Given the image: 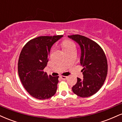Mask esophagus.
I'll return each mask as SVG.
<instances>
[{"label":"esophagus","mask_w":122,"mask_h":122,"mask_svg":"<svg viewBox=\"0 0 122 122\" xmlns=\"http://www.w3.org/2000/svg\"><path fill=\"white\" fill-rule=\"evenodd\" d=\"M60 78H61V79H62V80H65V79H66L67 78H68V77L65 76H60Z\"/></svg>","instance_id":"obj_1"}]
</instances>
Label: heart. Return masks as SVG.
Wrapping results in <instances>:
<instances>
[{
  "label": "heart",
  "mask_w": 122,
  "mask_h": 122,
  "mask_svg": "<svg viewBox=\"0 0 122 122\" xmlns=\"http://www.w3.org/2000/svg\"><path fill=\"white\" fill-rule=\"evenodd\" d=\"M62 47L64 50H65L72 48V47H75V45L70 41H65L62 43Z\"/></svg>",
  "instance_id": "b5f03b06"
}]
</instances>
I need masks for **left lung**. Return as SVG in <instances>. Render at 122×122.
<instances>
[{
    "instance_id": "left-lung-1",
    "label": "left lung",
    "mask_w": 122,
    "mask_h": 122,
    "mask_svg": "<svg viewBox=\"0 0 122 122\" xmlns=\"http://www.w3.org/2000/svg\"><path fill=\"white\" fill-rule=\"evenodd\" d=\"M80 46V62L83 67V79L77 77L73 86L74 93L81 97H87L96 93L104 84L108 71L107 60L102 47L88 38L80 35L68 36Z\"/></svg>"
}]
</instances>
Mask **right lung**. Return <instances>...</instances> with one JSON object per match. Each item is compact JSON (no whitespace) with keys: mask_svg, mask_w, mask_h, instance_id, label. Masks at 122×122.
I'll return each instance as SVG.
<instances>
[{"mask_svg":"<svg viewBox=\"0 0 122 122\" xmlns=\"http://www.w3.org/2000/svg\"><path fill=\"white\" fill-rule=\"evenodd\" d=\"M63 36H41L29 41L23 47L18 60V74L29 94L39 100L56 93L58 76H48L43 71L47 66L50 49Z\"/></svg>","mask_w":122,"mask_h":122,"instance_id":"obj_1","label":"right lung"}]
</instances>
